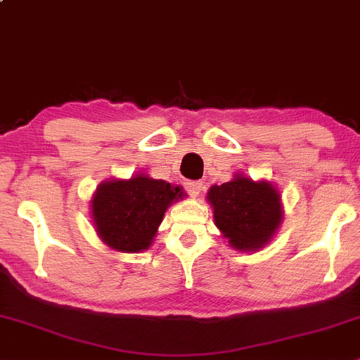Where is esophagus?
Returning a JSON list of instances; mask_svg holds the SVG:
<instances>
[{
	"label": "esophagus",
	"mask_w": 360,
	"mask_h": 360,
	"mask_svg": "<svg viewBox=\"0 0 360 360\" xmlns=\"http://www.w3.org/2000/svg\"><path fill=\"white\" fill-rule=\"evenodd\" d=\"M184 188L191 196H198L201 193V189H203V183L201 181H186Z\"/></svg>",
	"instance_id": "34e87169"
}]
</instances>
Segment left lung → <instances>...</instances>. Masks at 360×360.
Masks as SVG:
<instances>
[{
	"instance_id": "obj_1",
	"label": "left lung",
	"mask_w": 360,
	"mask_h": 360,
	"mask_svg": "<svg viewBox=\"0 0 360 360\" xmlns=\"http://www.w3.org/2000/svg\"><path fill=\"white\" fill-rule=\"evenodd\" d=\"M218 229L238 250H255L269 242L279 226L281 200L272 184L235 177L208 193Z\"/></svg>"
}]
</instances>
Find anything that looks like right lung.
<instances>
[{"label":"right lung","mask_w":360,"mask_h":360,"mask_svg":"<svg viewBox=\"0 0 360 360\" xmlns=\"http://www.w3.org/2000/svg\"><path fill=\"white\" fill-rule=\"evenodd\" d=\"M179 186L143 174L103 183L91 203L98 235L120 252L148 249L167 206L183 196Z\"/></svg>","instance_id":"1"}]
</instances>
